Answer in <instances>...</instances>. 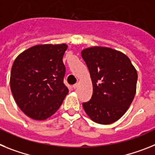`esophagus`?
<instances>
[{
    "mask_svg": "<svg viewBox=\"0 0 155 155\" xmlns=\"http://www.w3.org/2000/svg\"><path fill=\"white\" fill-rule=\"evenodd\" d=\"M72 87H73V89H76L78 87V83H76V84H74L73 86H72Z\"/></svg>",
    "mask_w": 155,
    "mask_h": 155,
    "instance_id": "1",
    "label": "esophagus"
}]
</instances>
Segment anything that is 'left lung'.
<instances>
[{
  "mask_svg": "<svg viewBox=\"0 0 155 155\" xmlns=\"http://www.w3.org/2000/svg\"><path fill=\"white\" fill-rule=\"evenodd\" d=\"M93 83V95L83 103L94 122L107 125L124 115L136 94L137 72L130 58L108 48H87L81 53Z\"/></svg>",
  "mask_w": 155,
  "mask_h": 155,
  "instance_id": "left-lung-1",
  "label": "left lung"
}]
</instances>
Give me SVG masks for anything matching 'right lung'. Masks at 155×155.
Returning <instances> with one entry per match:
<instances>
[{
    "mask_svg": "<svg viewBox=\"0 0 155 155\" xmlns=\"http://www.w3.org/2000/svg\"><path fill=\"white\" fill-rule=\"evenodd\" d=\"M67 48L64 44L34 46L20 54L13 63L12 93L20 109L33 119L51 116L68 94L62 61Z\"/></svg>",
    "mask_w": 155,
    "mask_h": 155,
    "instance_id": "right-lung-1",
    "label": "right lung"
}]
</instances>
